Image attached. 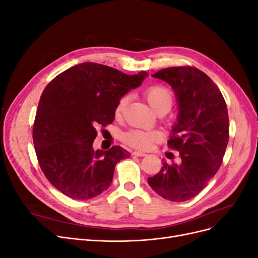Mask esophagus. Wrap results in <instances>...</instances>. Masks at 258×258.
<instances>
[{
	"mask_svg": "<svg viewBox=\"0 0 258 258\" xmlns=\"http://www.w3.org/2000/svg\"><path fill=\"white\" fill-rule=\"evenodd\" d=\"M132 155L138 156V157H143V156H145L146 154L143 153V152H140V151H134V152H132Z\"/></svg>",
	"mask_w": 258,
	"mask_h": 258,
	"instance_id": "1",
	"label": "esophagus"
}]
</instances>
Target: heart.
I'll return each mask as SVG.
<instances>
[{
	"mask_svg": "<svg viewBox=\"0 0 258 258\" xmlns=\"http://www.w3.org/2000/svg\"><path fill=\"white\" fill-rule=\"evenodd\" d=\"M145 97L148 104L156 112L159 108H166L169 111L173 104V97L171 91L160 85L153 86L148 88L145 92ZM128 102V97H122L119 99L115 107V116L119 117L124 110ZM160 138V135L156 131H145L141 129H132L123 135V142L128 145L140 148V150H146L150 148L153 143H155Z\"/></svg>",
	"mask_w": 258,
	"mask_h": 258,
	"instance_id": "obj_1",
	"label": "heart"
}]
</instances>
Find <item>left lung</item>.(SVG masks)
Listing matches in <instances>:
<instances>
[{
	"mask_svg": "<svg viewBox=\"0 0 258 258\" xmlns=\"http://www.w3.org/2000/svg\"><path fill=\"white\" fill-rule=\"evenodd\" d=\"M152 76L174 91L178 113L168 145L179 153L181 162L169 166L163 161L161 170L147 182L162 198L189 200L222 165L229 140L227 106L217 86L196 68H168Z\"/></svg>",
	"mask_w": 258,
	"mask_h": 258,
	"instance_id": "obj_1",
	"label": "left lung"
}]
</instances>
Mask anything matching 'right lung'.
Listing matches in <instances>:
<instances>
[{
    "label": "right lung",
    "instance_id": "add662e5",
    "mask_svg": "<svg viewBox=\"0 0 258 258\" xmlns=\"http://www.w3.org/2000/svg\"><path fill=\"white\" fill-rule=\"evenodd\" d=\"M147 76L144 71L128 75L84 62L46 86L36 111L33 143L43 173L66 196L88 200L111 186L116 163L130 153L118 145L95 150L97 128L114 121L119 99Z\"/></svg>",
    "mask_w": 258,
    "mask_h": 258
}]
</instances>
